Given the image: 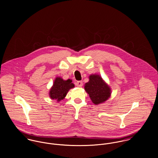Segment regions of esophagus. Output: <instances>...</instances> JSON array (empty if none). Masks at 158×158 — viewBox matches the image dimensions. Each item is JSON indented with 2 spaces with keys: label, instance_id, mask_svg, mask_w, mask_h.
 I'll return each mask as SVG.
<instances>
[{
  "label": "esophagus",
  "instance_id": "34e87169",
  "mask_svg": "<svg viewBox=\"0 0 158 158\" xmlns=\"http://www.w3.org/2000/svg\"><path fill=\"white\" fill-rule=\"evenodd\" d=\"M76 85L77 87H81L83 85V82H82V81H77V82H76Z\"/></svg>",
  "mask_w": 158,
  "mask_h": 158
}]
</instances>
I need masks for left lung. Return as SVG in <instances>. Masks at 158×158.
I'll use <instances>...</instances> for the list:
<instances>
[{"mask_svg":"<svg viewBox=\"0 0 158 158\" xmlns=\"http://www.w3.org/2000/svg\"><path fill=\"white\" fill-rule=\"evenodd\" d=\"M89 81L85 84V89L87 92L92 102L98 105L103 103L110 98L111 89L102 77L97 74L91 75Z\"/></svg>","mask_w":158,"mask_h":158,"instance_id":"8db88e82","label":"left lung"}]
</instances>
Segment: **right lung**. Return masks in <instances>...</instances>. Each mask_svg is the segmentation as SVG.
<instances>
[{
  "label": "right lung",
  "instance_id": "obj_1",
  "mask_svg": "<svg viewBox=\"0 0 158 158\" xmlns=\"http://www.w3.org/2000/svg\"><path fill=\"white\" fill-rule=\"evenodd\" d=\"M71 82L70 79L64 81L60 77H57L50 91L51 99H56L57 101L62 100L66 96L69 89L74 87V85Z\"/></svg>",
  "mask_w": 158,
  "mask_h": 158
}]
</instances>
